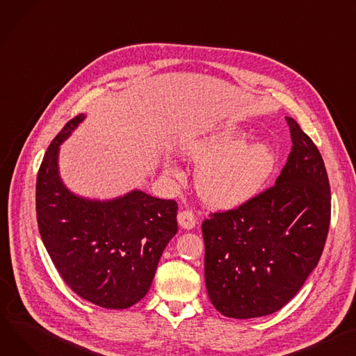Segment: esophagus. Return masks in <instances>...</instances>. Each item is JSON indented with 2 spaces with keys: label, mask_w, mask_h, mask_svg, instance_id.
I'll use <instances>...</instances> for the list:
<instances>
[{
  "label": "esophagus",
  "mask_w": 356,
  "mask_h": 356,
  "mask_svg": "<svg viewBox=\"0 0 356 356\" xmlns=\"http://www.w3.org/2000/svg\"><path fill=\"white\" fill-rule=\"evenodd\" d=\"M177 222L180 225V227L183 229H193L196 225V218L193 215V211L191 210H181L177 215Z\"/></svg>",
  "instance_id": "obj_1"
}]
</instances>
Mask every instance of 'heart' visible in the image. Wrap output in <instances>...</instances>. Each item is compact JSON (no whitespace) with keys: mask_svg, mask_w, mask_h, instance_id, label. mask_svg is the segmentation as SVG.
<instances>
[{"mask_svg":"<svg viewBox=\"0 0 356 356\" xmlns=\"http://www.w3.org/2000/svg\"><path fill=\"white\" fill-rule=\"evenodd\" d=\"M177 153L197 165L196 186L211 207L233 209L253 199L275 170L276 152L269 141H245L233 126H215L184 134ZM169 173H176L168 165Z\"/></svg>","mask_w":356,"mask_h":356,"instance_id":"b5f03b06","label":"heart"}]
</instances>
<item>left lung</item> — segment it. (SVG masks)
<instances>
[{
  "label": "left lung",
  "instance_id": "8db88e82",
  "mask_svg": "<svg viewBox=\"0 0 356 356\" xmlns=\"http://www.w3.org/2000/svg\"><path fill=\"white\" fill-rule=\"evenodd\" d=\"M292 152L275 186L202 223L204 280L216 309L234 319L282 309L316 268L330 222V187L311 137L286 117Z\"/></svg>",
  "mask_w": 356,
  "mask_h": 356
}]
</instances>
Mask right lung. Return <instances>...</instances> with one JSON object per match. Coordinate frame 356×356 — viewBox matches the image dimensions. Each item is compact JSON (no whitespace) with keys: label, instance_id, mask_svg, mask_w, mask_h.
<instances>
[{"label":"right lung","instance_id":"obj_1","mask_svg":"<svg viewBox=\"0 0 356 356\" xmlns=\"http://www.w3.org/2000/svg\"><path fill=\"white\" fill-rule=\"evenodd\" d=\"M84 118H71L45 152L35 187L38 230L71 291L106 309H127L149 292L177 233V203L141 191L103 202L70 192L58 172L60 145Z\"/></svg>","mask_w":356,"mask_h":356}]
</instances>
